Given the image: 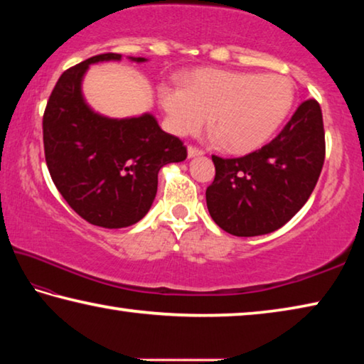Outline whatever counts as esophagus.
Segmentation results:
<instances>
[{"mask_svg":"<svg viewBox=\"0 0 364 364\" xmlns=\"http://www.w3.org/2000/svg\"><path fill=\"white\" fill-rule=\"evenodd\" d=\"M204 151L199 149V147L196 146H188V157H196V156H202Z\"/></svg>","mask_w":364,"mask_h":364,"instance_id":"34e87169","label":"esophagus"}]
</instances>
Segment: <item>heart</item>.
Returning a JSON list of instances; mask_svg holds the SVG:
<instances>
[{"instance_id":"1","label":"heart","mask_w":364,"mask_h":364,"mask_svg":"<svg viewBox=\"0 0 364 364\" xmlns=\"http://www.w3.org/2000/svg\"><path fill=\"white\" fill-rule=\"evenodd\" d=\"M160 106L170 130L186 136L210 122L217 138L232 152L258 149L271 138L294 104L291 80L276 73L204 69L191 73L183 86L164 85Z\"/></svg>"}]
</instances>
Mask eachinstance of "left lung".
<instances>
[{
	"label": "left lung",
	"instance_id": "1",
	"mask_svg": "<svg viewBox=\"0 0 364 364\" xmlns=\"http://www.w3.org/2000/svg\"><path fill=\"white\" fill-rule=\"evenodd\" d=\"M324 156L321 107L316 100H306L260 149L242 157L212 156L215 180L205 191L210 217L239 237L276 231L311 196Z\"/></svg>",
	"mask_w": 364,
	"mask_h": 364
}]
</instances>
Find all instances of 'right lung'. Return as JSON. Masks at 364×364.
Masks as SVG:
<instances>
[{
  "instance_id": "obj_1",
  "label": "right lung",
  "mask_w": 364,
  "mask_h": 364,
  "mask_svg": "<svg viewBox=\"0 0 364 364\" xmlns=\"http://www.w3.org/2000/svg\"><path fill=\"white\" fill-rule=\"evenodd\" d=\"M120 58L106 53L67 69L43 114L53 183L80 217L109 230L138 223L157 194L159 170L188 157L183 141L165 133L151 114L117 120L86 106L80 85L88 65Z\"/></svg>"
}]
</instances>
